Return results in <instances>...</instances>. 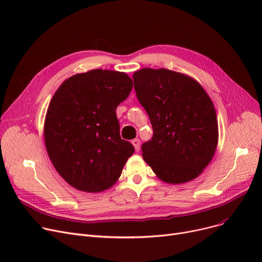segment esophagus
Instances as JSON below:
<instances>
[{"instance_id": "esophagus-1", "label": "esophagus", "mask_w": 262, "mask_h": 262, "mask_svg": "<svg viewBox=\"0 0 262 262\" xmlns=\"http://www.w3.org/2000/svg\"><path fill=\"white\" fill-rule=\"evenodd\" d=\"M132 143H133V145L136 149V152H139V150H140V140L138 138H136L132 141Z\"/></svg>"}]
</instances>
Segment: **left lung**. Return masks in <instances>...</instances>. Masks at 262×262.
<instances>
[{
    "label": "left lung",
    "mask_w": 262,
    "mask_h": 262,
    "mask_svg": "<svg viewBox=\"0 0 262 262\" xmlns=\"http://www.w3.org/2000/svg\"><path fill=\"white\" fill-rule=\"evenodd\" d=\"M133 79L153 127V138L141 146L144 161L166 183L194 180L217 145V121L209 95L195 79L167 69L143 68Z\"/></svg>",
    "instance_id": "1"
}]
</instances>
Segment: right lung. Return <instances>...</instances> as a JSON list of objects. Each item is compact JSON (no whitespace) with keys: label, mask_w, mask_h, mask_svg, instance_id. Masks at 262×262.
I'll return each instance as SVG.
<instances>
[{"label":"right lung","mask_w":262,"mask_h":262,"mask_svg":"<svg viewBox=\"0 0 262 262\" xmlns=\"http://www.w3.org/2000/svg\"><path fill=\"white\" fill-rule=\"evenodd\" d=\"M132 89L126 73L96 69L66 79L53 95L45 121L46 147L69 185L101 192L119 180L135 148L121 139L116 110Z\"/></svg>","instance_id":"1"}]
</instances>
